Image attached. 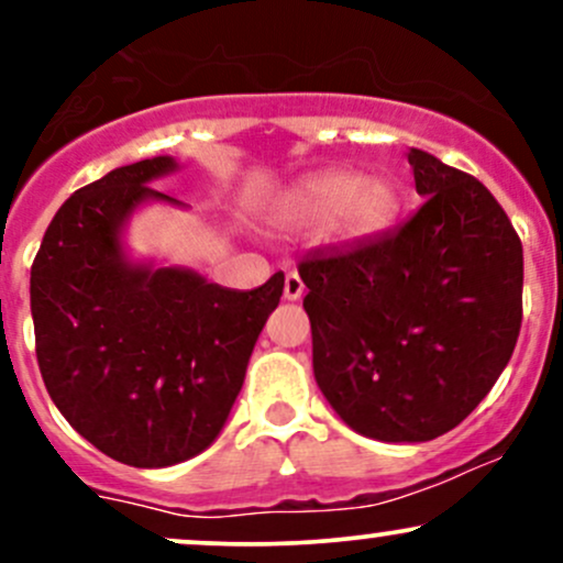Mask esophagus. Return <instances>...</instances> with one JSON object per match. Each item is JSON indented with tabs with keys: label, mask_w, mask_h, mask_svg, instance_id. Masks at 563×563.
<instances>
[{
	"label": "esophagus",
	"mask_w": 563,
	"mask_h": 563,
	"mask_svg": "<svg viewBox=\"0 0 563 563\" xmlns=\"http://www.w3.org/2000/svg\"><path fill=\"white\" fill-rule=\"evenodd\" d=\"M283 296H286L288 301H299L303 296V283L299 273H288L286 275V286H283Z\"/></svg>",
	"instance_id": "34e87169"
}]
</instances>
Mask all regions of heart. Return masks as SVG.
Segmentation results:
<instances>
[{
	"mask_svg": "<svg viewBox=\"0 0 563 563\" xmlns=\"http://www.w3.org/2000/svg\"><path fill=\"white\" fill-rule=\"evenodd\" d=\"M294 222L320 224L331 219V232L341 241H367L394 222L399 196L389 179H365L349 169L322 172L296 187L283 206Z\"/></svg>",
	"mask_w": 563,
	"mask_h": 563,
	"instance_id": "heart-1",
	"label": "heart"
}]
</instances>
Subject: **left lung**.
<instances>
[{"label":"left lung","mask_w":563,"mask_h":563,"mask_svg":"<svg viewBox=\"0 0 563 563\" xmlns=\"http://www.w3.org/2000/svg\"><path fill=\"white\" fill-rule=\"evenodd\" d=\"M423 206L402 228L309 254L312 365L320 391L357 434L429 442L493 389L521 328L525 254L493 192L410 147Z\"/></svg>","instance_id":"8db88e82"}]
</instances>
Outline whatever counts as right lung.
<instances>
[{"mask_svg": "<svg viewBox=\"0 0 563 563\" xmlns=\"http://www.w3.org/2000/svg\"><path fill=\"white\" fill-rule=\"evenodd\" d=\"M177 169L156 156L108 172L57 209L31 264L36 360L49 397L113 461L164 468L214 442L251 352L283 296L275 273L232 290L179 267L124 260L121 228L147 183Z\"/></svg>", "mask_w": 563, "mask_h": 563, "instance_id": "1", "label": "right lung"}]
</instances>
